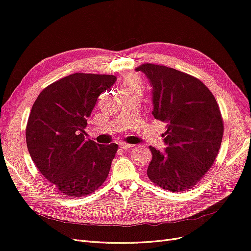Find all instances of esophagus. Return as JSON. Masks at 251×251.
I'll return each mask as SVG.
<instances>
[{"label":"esophagus","mask_w":251,"mask_h":251,"mask_svg":"<svg viewBox=\"0 0 251 251\" xmlns=\"http://www.w3.org/2000/svg\"><path fill=\"white\" fill-rule=\"evenodd\" d=\"M132 147H134V144H127V143H125V142L119 143V148L123 149V150H127V149H130Z\"/></svg>","instance_id":"1"}]
</instances>
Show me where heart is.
I'll use <instances>...</instances> for the list:
<instances>
[{
	"mask_svg": "<svg viewBox=\"0 0 251 251\" xmlns=\"http://www.w3.org/2000/svg\"><path fill=\"white\" fill-rule=\"evenodd\" d=\"M134 87H140V80L137 76H135V75H128V76L126 77L125 79L124 89L134 88Z\"/></svg>",
	"mask_w": 251,
	"mask_h": 251,
	"instance_id": "obj_1",
	"label": "heart"
}]
</instances>
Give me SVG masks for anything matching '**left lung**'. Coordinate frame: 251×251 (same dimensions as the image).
<instances>
[{
  "label": "left lung",
  "mask_w": 251,
  "mask_h": 251,
  "mask_svg": "<svg viewBox=\"0 0 251 251\" xmlns=\"http://www.w3.org/2000/svg\"><path fill=\"white\" fill-rule=\"evenodd\" d=\"M150 79L153 115L166 124L164 151L150 147L148 176L169 192L194 187L214 164L224 126L215 96L192 75L154 64L135 69Z\"/></svg>",
  "instance_id": "obj_1"
}]
</instances>
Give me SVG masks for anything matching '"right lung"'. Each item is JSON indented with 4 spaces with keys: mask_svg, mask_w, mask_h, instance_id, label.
Wrapping results in <instances>:
<instances>
[{
    "mask_svg": "<svg viewBox=\"0 0 251 251\" xmlns=\"http://www.w3.org/2000/svg\"><path fill=\"white\" fill-rule=\"evenodd\" d=\"M116 79L105 74L68 75L45 88L32 105L26 126L29 154L65 197L87 196L108 177L118 146L86 140L85 127L98 96Z\"/></svg>",
    "mask_w": 251,
    "mask_h": 251,
    "instance_id": "right-lung-1",
    "label": "right lung"
}]
</instances>
